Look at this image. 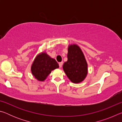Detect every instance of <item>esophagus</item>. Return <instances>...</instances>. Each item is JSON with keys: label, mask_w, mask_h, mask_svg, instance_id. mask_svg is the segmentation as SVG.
Returning <instances> with one entry per match:
<instances>
[{"label": "esophagus", "mask_w": 122, "mask_h": 122, "mask_svg": "<svg viewBox=\"0 0 122 122\" xmlns=\"http://www.w3.org/2000/svg\"><path fill=\"white\" fill-rule=\"evenodd\" d=\"M59 67L61 68L62 66V65H63V62H60L59 63Z\"/></svg>", "instance_id": "esophagus-1"}]
</instances>
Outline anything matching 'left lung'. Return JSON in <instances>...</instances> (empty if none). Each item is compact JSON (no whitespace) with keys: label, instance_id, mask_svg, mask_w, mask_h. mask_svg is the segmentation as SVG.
I'll return each mask as SVG.
<instances>
[{"label":"left lung","instance_id":"left-lung-1","mask_svg":"<svg viewBox=\"0 0 122 122\" xmlns=\"http://www.w3.org/2000/svg\"><path fill=\"white\" fill-rule=\"evenodd\" d=\"M67 57L63 65L64 71L73 83H80L88 74V64L80 47L76 44L69 45Z\"/></svg>","mask_w":122,"mask_h":122}]
</instances>
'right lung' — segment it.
I'll return each instance as SVG.
<instances>
[{
  "label": "right lung",
  "mask_w": 122,
  "mask_h": 122,
  "mask_svg": "<svg viewBox=\"0 0 122 122\" xmlns=\"http://www.w3.org/2000/svg\"><path fill=\"white\" fill-rule=\"evenodd\" d=\"M59 67L54 59L51 57L46 52H42L35 58L31 66L32 75L39 81H44L51 71Z\"/></svg>",
  "instance_id": "add662e5"
}]
</instances>
